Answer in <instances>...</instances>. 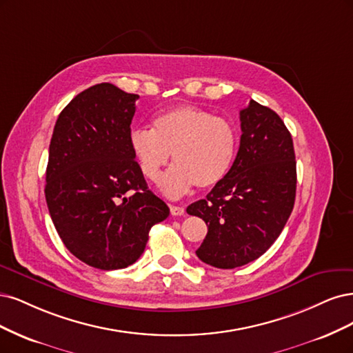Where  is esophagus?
Wrapping results in <instances>:
<instances>
[{"instance_id":"34e87169","label":"esophagus","mask_w":353,"mask_h":353,"mask_svg":"<svg viewBox=\"0 0 353 353\" xmlns=\"http://www.w3.org/2000/svg\"><path fill=\"white\" fill-rule=\"evenodd\" d=\"M170 212H172V215H176V217H179V215H185V208L183 207H177V205H170Z\"/></svg>"}]
</instances>
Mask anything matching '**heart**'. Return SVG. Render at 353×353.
I'll use <instances>...</instances> for the list:
<instances>
[{
  "mask_svg": "<svg viewBox=\"0 0 353 353\" xmlns=\"http://www.w3.org/2000/svg\"><path fill=\"white\" fill-rule=\"evenodd\" d=\"M129 143L151 181H158L173 154L176 164L163 177L161 190L176 198L195 185L208 189L220 183L234 163L237 132L230 121L207 110L180 105L157 116L152 129H133Z\"/></svg>",
  "mask_w": 353,
  "mask_h": 353,
  "instance_id": "heart-1",
  "label": "heart"
}]
</instances>
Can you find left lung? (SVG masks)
I'll use <instances>...</instances> for the list:
<instances>
[{"label":"left lung","mask_w":353,"mask_h":353,"mask_svg":"<svg viewBox=\"0 0 353 353\" xmlns=\"http://www.w3.org/2000/svg\"><path fill=\"white\" fill-rule=\"evenodd\" d=\"M241 143L230 172L188 214L208 225L198 258L230 270L252 263L276 242L296 196L292 134L277 112L251 99L241 111Z\"/></svg>","instance_id":"left-lung-1"}]
</instances>
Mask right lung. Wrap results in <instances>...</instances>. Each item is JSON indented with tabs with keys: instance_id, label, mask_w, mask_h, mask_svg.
I'll return each instance as SVG.
<instances>
[{
	"instance_id": "add662e5",
	"label": "right lung",
	"mask_w": 353,
	"mask_h": 353,
	"mask_svg": "<svg viewBox=\"0 0 353 353\" xmlns=\"http://www.w3.org/2000/svg\"><path fill=\"white\" fill-rule=\"evenodd\" d=\"M138 98L112 83L85 89L60 112L50 143L45 198L55 230L76 258L99 270L133 264L151 227L170 214L130 150Z\"/></svg>"
}]
</instances>
